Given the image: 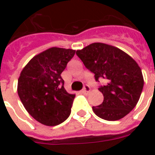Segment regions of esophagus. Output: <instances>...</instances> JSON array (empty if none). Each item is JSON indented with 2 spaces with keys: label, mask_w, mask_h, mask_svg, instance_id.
<instances>
[{
  "label": "esophagus",
  "mask_w": 155,
  "mask_h": 155,
  "mask_svg": "<svg viewBox=\"0 0 155 155\" xmlns=\"http://www.w3.org/2000/svg\"><path fill=\"white\" fill-rule=\"evenodd\" d=\"M90 92V87L88 86V85H84V88H83V92L84 93H88V92Z\"/></svg>",
  "instance_id": "esophagus-1"
}]
</instances>
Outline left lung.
<instances>
[{
	"label": "left lung",
	"mask_w": 155,
	"mask_h": 155,
	"mask_svg": "<svg viewBox=\"0 0 155 155\" xmlns=\"http://www.w3.org/2000/svg\"><path fill=\"white\" fill-rule=\"evenodd\" d=\"M76 54L94 73L97 81L104 79L107 82L98 88L104 101L92 107L95 114L104 120H117L130 113L139 101L144 85L137 62L117 47L101 42L78 50Z\"/></svg>",
	"instance_id": "1"
}]
</instances>
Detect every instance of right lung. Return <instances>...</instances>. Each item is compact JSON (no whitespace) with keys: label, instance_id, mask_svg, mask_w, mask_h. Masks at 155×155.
Segmentation results:
<instances>
[{"label":"right lung","instance_id":"right-lung-1","mask_svg":"<svg viewBox=\"0 0 155 155\" xmlns=\"http://www.w3.org/2000/svg\"><path fill=\"white\" fill-rule=\"evenodd\" d=\"M75 50L51 47L33 57L21 71L18 93L29 114L42 125L54 126L69 117L75 94L61 77Z\"/></svg>","mask_w":155,"mask_h":155}]
</instances>
